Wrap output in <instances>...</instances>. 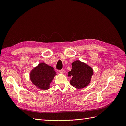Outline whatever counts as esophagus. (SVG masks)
I'll return each instance as SVG.
<instances>
[{
    "label": "esophagus",
    "mask_w": 126,
    "mask_h": 126,
    "mask_svg": "<svg viewBox=\"0 0 126 126\" xmlns=\"http://www.w3.org/2000/svg\"><path fill=\"white\" fill-rule=\"evenodd\" d=\"M59 72L61 74H64V73H65V70H64V69H62V70H59Z\"/></svg>",
    "instance_id": "34e87169"
}]
</instances>
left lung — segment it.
I'll use <instances>...</instances> for the list:
<instances>
[{
  "label": "left lung",
  "instance_id": "1",
  "mask_svg": "<svg viewBox=\"0 0 126 126\" xmlns=\"http://www.w3.org/2000/svg\"><path fill=\"white\" fill-rule=\"evenodd\" d=\"M71 64L72 69L68 72V76L71 77L70 85L79 89L88 86L94 75L93 68L80 60H76Z\"/></svg>",
  "mask_w": 126,
  "mask_h": 126
}]
</instances>
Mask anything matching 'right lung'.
Returning <instances> with one entry per match:
<instances>
[{
    "label": "right lung",
    "mask_w": 126,
    "mask_h": 126,
    "mask_svg": "<svg viewBox=\"0 0 126 126\" xmlns=\"http://www.w3.org/2000/svg\"><path fill=\"white\" fill-rule=\"evenodd\" d=\"M56 75L54 68L45 63H41L30 71L29 77L33 85L40 90H46L50 88Z\"/></svg>",
    "instance_id": "add662e5"
}]
</instances>
